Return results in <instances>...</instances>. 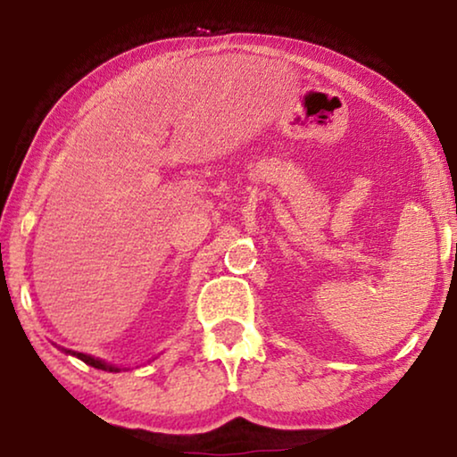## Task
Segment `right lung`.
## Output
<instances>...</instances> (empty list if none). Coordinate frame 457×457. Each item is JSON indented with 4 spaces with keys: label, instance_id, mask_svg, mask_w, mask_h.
Returning a JSON list of instances; mask_svg holds the SVG:
<instances>
[{
    "label": "right lung",
    "instance_id": "obj_1",
    "mask_svg": "<svg viewBox=\"0 0 457 457\" xmlns=\"http://www.w3.org/2000/svg\"><path fill=\"white\" fill-rule=\"evenodd\" d=\"M66 353H72V355H77L79 360H83L85 364H89V366H93V368H97V370H108V372H118V368L116 366H112V364H105V361H102V360H97V358H93V355H87V353H79V352H71V349H64Z\"/></svg>",
    "mask_w": 457,
    "mask_h": 457
}]
</instances>
